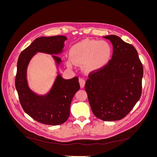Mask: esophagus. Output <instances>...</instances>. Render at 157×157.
Masks as SVG:
<instances>
[{
    "label": "esophagus",
    "instance_id": "1",
    "mask_svg": "<svg viewBox=\"0 0 157 157\" xmlns=\"http://www.w3.org/2000/svg\"><path fill=\"white\" fill-rule=\"evenodd\" d=\"M79 82H80V87L81 88H84V85H85V80L82 78H79Z\"/></svg>",
    "mask_w": 157,
    "mask_h": 157
}]
</instances>
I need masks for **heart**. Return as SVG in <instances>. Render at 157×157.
Listing matches in <instances>:
<instances>
[{
	"instance_id": "heart-1",
	"label": "heart",
	"mask_w": 157,
	"mask_h": 157,
	"mask_svg": "<svg viewBox=\"0 0 157 157\" xmlns=\"http://www.w3.org/2000/svg\"><path fill=\"white\" fill-rule=\"evenodd\" d=\"M113 48L105 40L85 39L71 47L69 54L71 59L66 60L69 67L75 64L83 65L88 73L95 72L103 68L111 60Z\"/></svg>"
}]
</instances>
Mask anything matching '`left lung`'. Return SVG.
Returning <instances> with one entry per match:
<instances>
[{"label":"left lung","instance_id":"1","mask_svg":"<svg viewBox=\"0 0 157 157\" xmlns=\"http://www.w3.org/2000/svg\"><path fill=\"white\" fill-rule=\"evenodd\" d=\"M103 37L113 44L112 59L103 68L89 74L85 90L95 116L104 121H118L141 97L143 65L134 46L117 35Z\"/></svg>","mask_w":157,"mask_h":157}]
</instances>
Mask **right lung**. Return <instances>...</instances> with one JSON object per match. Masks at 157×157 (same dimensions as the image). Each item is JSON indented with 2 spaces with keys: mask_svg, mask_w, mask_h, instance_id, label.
I'll return each mask as SVG.
<instances>
[{
  "mask_svg": "<svg viewBox=\"0 0 157 157\" xmlns=\"http://www.w3.org/2000/svg\"><path fill=\"white\" fill-rule=\"evenodd\" d=\"M67 37L61 35L37 38L21 52L17 60L15 85L21 105L27 115L42 124L59 125L68 119L71 101L80 89L78 78L66 80L58 74L50 92L40 96L28 86L27 66L37 52L53 55L58 66L61 59L56 55L62 52Z\"/></svg>",
  "mask_w": 157,
  "mask_h": 157,
  "instance_id": "right-lung-1",
  "label": "right lung"
}]
</instances>
